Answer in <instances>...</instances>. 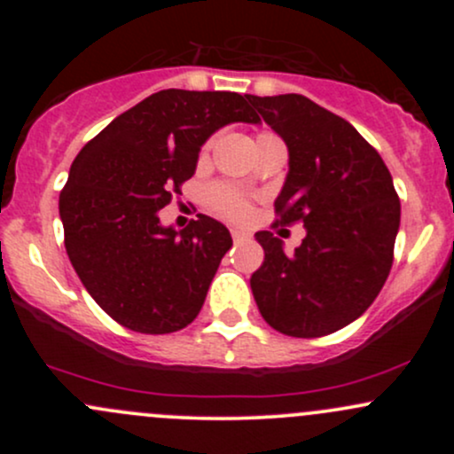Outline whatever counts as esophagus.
Listing matches in <instances>:
<instances>
[{
  "label": "esophagus",
  "mask_w": 454,
  "mask_h": 454,
  "mask_svg": "<svg viewBox=\"0 0 454 454\" xmlns=\"http://www.w3.org/2000/svg\"><path fill=\"white\" fill-rule=\"evenodd\" d=\"M231 235L235 241H244V239H248L250 232L244 231V228H231Z\"/></svg>",
  "instance_id": "1"
}]
</instances>
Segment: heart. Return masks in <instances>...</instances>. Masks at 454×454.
I'll return each mask as SVG.
<instances>
[{"mask_svg":"<svg viewBox=\"0 0 454 454\" xmlns=\"http://www.w3.org/2000/svg\"><path fill=\"white\" fill-rule=\"evenodd\" d=\"M265 138H274V136L268 134V131H263V134L256 136V142ZM208 149H210V142H206L204 153ZM208 200H210V206H213V210H217L219 215H226V217H235V219L246 217L250 210V204L248 200H246V195L237 193L235 189H228V186H215V189L210 191Z\"/></svg>","mask_w":454,"mask_h":454,"instance_id":"1","label":"heart"}]
</instances>
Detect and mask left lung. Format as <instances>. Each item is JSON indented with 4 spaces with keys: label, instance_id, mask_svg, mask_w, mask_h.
I'll list each match as a JSON object with an SVG mask.
<instances>
[{
    "label": "left lung",
    "instance_id": "left-lung-1",
    "mask_svg": "<svg viewBox=\"0 0 454 454\" xmlns=\"http://www.w3.org/2000/svg\"><path fill=\"white\" fill-rule=\"evenodd\" d=\"M248 100L290 153L274 200L278 223L305 226L292 254L272 232H256L265 259L250 278L254 301L265 323L286 336H327L360 318L382 290L400 198L384 160L345 118L301 94Z\"/></svg>",
    "mask_w": 454,
    "mask_h": 454
}]
</instances>
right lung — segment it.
Instances as JSON below:
<instances>
[{
	"label": "right lung",
	"instance_id": "obj_1",
	"mask_svg": "<svg viewBox=\"0 0 454 454\" xmlns=\"http://www.w3.org/2000/svg\"><path fill=\"white\" fill-rule=\"evenodd\" d=\"M231 122H259L248 96L162 90L114 118L72 162L59 198L66 250L103 312L131 332L193 323L232 237L198 215L184 231L162 210L198 167L200 149Z\"/></svg>",
	"mask_w": 454,
	"mask_h": 454
}]
</instances>
